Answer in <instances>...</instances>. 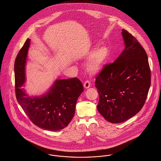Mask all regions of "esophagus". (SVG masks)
I'll return each instance as SVG.
<instances>
[{"label":"esophagus","instance_id":"esophagus-1","mask_svg":"<svg viewBox=\"0 0 161 161\" xmlns=\"http://www.w3.org/2000/svg\"><path fill=\"white\" fill-rule=\"evenodd\" d=\"M83 86L85 89H88L89 87L91 86V83L89 81H86L84 83Z\"/></svg>","mask_w":161,"mask_h":161}]
</instances>
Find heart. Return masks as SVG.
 <instances>
[{
  "label": "heart",
  "instance_id": "obj_1",
  "mask_svg": "<svg viewBox=\"0 0 161 161\" xmlns=\"http://www.w3.org/2000/svg\"><path fill=\"white\" fill-rule=\"evenodd\" d=\"M111 56V50L108 46L94 47L87 54L89 59L86 64L87 72L92 74L99 73L105 67Z\"/></svg>",
  "mask_w": 161,
  "mask_h": 161
}]
</instances>
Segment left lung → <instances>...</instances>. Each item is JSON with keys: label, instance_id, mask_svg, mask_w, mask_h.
<instances>
[{"label": "left lung", "instance_id": "left-lung-1", "mask_svg": "<svg viewBox=\"0 0 161 161\" xmlns=\"http://www.w3.org/2000/svg\"><path fill=\"white\" fill-rule=\"evenodd\" d=\"M124 50L97 76V108L108 122L121 123L142 108L151 85V70L145 50L136 38L122 29Z\"/></svg>", "mask_w": 161, "mask_h": 161}]
</instances>
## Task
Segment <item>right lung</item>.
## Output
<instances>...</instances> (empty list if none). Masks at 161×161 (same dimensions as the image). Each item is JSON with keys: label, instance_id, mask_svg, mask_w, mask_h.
I'll list each match as a JSON object with an SVG mask.
<instances>
[{"label": "right lung", "instance_id": "add662e5", "mask_svg": "<svg viewBox=\"0 0 161 161\" xmlns=\"http://www.w3.org/2000/svg\"><path fill=\"white\" fill-rule=\"evenodd\" d=\"M31 40L27 38L14 62L16 97L25 113L38 127L50 130H62L70 123L75 111L77 100L83 86L77 78L57 79L48 90L40 96L26 92L25 65Z\"/></svg>", "mask_w": 161, "mask_h": 161}]
</instances>
